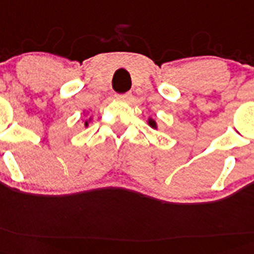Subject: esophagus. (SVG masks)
<instances>
[{
    "instance_id": "34e87169",
    "label": "esophagus",
    "mask_w": 254,
    "mask_h": 254,
    "mask_svg": "<svg viewBox=\"0 0 254 254\" xmlns=\"http://www.w3.org/2000/svg\"><path fill=\"white\" fill-rule=\"evenodd\" d=\"M118 98H120V100H124V101H129L130 98H131V93H130V92H127V93H124V94H118Z\"/></svg>"
}]
</instances>
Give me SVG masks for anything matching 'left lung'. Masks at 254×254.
Wrapping results in <instances>:
<instances>
[{
    "label": "left lung",
    "instance_id": "1",
    "mask_svg": "<svg viewBox=\"0 0 254 254\" xmlns=\"http://www.w3.org/2000/svg\"><path fill=\"white\" fill-rule=\"evenodd\" d=\"M149 125H151L152 127H156V123H154L153 120H149Z\"/></svg>",
    "mask_w": 254,
    "mask_h": 254
}]
</instances>
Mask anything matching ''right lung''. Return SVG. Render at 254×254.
<instances>
[{"label":"right lung","instance_id":"right-lung-1","mask_svg":"<svg viewBox=\"0 0 254 254\" xmlns=\"http://www.w3.org/2000/svg\"><path fill=\"white\" fill-rule=\"evenodd\" d=\"M85 125H88V123H85Z\"/></svg>","mask_w":254,"mask_h":254}]
</instances>
